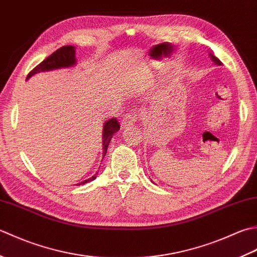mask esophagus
Here are the masks:
<instances>
[{
  "mask_svg": "<svg viewBox=\"0 0 257 257\" xmlns=\"http://www.w3.org/2000/svg\"><path fill=\"white\" fill-rule=\"evenodd\" d=\"M136 121V115L132 114V113H128L125 115L123 117V119L121 121V125H122V128H125L130 126V125H132L134 122Z\"/></svg>",
  "mask_w": 257,
  "mask_h": 257,
  "instance_id": "1",
  "label": "esophagus"
}]
</instances>
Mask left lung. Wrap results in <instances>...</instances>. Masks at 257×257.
Segmentation results:
<instances>
[{
    "mask_svg": "<svg viewBox=\"0 0 257 257\" xmlns=\"http://www.w3.org/2000/svg\"><path fill=\"white\" fill-rule=\"evenodd\" d=\"M209 57H211V60H212V62L214 63V64H215V65H222V62L221 61H219L218 59H217V57H215V56H214L213 54H211V53H209Z\"/></svg>",
    "mask_w": 257,
    "mask_h": 257,
    "instance_id": "left-lung-1",
    "label": "left lung"
}]
</instances>
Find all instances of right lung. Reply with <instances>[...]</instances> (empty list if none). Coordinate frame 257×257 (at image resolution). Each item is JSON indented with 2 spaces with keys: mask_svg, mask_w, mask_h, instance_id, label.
I'll use <instances>...</instances> for the list:
<instances>
[{
  "mask_svg": "<svg viewBox=\"0 0 257 257\" xmlns=\"http://www.w3.org/2000/svg\"><path fill=\"white\" fill-rule=\"evenodd\" d=\"M75 65H76L75 46H72V45L62 46L61 49L55 51L53 54H51L49 57H46L43 62L40 63V64L36 67H34V69L29 73L26 80H29L31 76L38 74V73H41V72H50V71H54V70L69 69V67H73ZM118 130H119V124L116 121V118H109L108 121L104 123L103 134H102L103 159L106 154L109 142H111V140H112V136L114 135V133H116ZM97 173L98 172H96L92 177H90V179L78 183V184H76V185L78 186L82 184H86V183L95 180Z\"/></svg>",
  "mask_w": 257,
  "mask_h": 257,
  "instance_id": "1",
  "label": "right lung"
}]
</instances>
